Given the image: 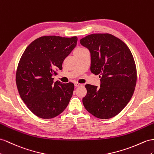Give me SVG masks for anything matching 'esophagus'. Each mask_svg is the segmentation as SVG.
I'll return each instance as SVG.
<instances>
[{
  "mask_svg": "<svg viewBox=\"0 0 154 154\" xmlns=\"http://www.w3.org/2000/svg\"><path fill=\"white\" fill-rule=\"evenodd\" d=\"M75 86H76V87H79V86H82V84H80V83H78V82H75Z\"/></svg>",
  "mask_w": 154,
  "mask_h": 154,
  "instance_id": "34e87169",
  "label": "esophagus"
}]
</instances>
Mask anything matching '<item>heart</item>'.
<instances>
[{
  "label": "heart",
  "instance_id": "b5f03b06",
  "mask_svg": "<svg viewBox=\"0 0 154 154\" xmlns=\"http://www.w3.org/2000/svg\"><path fill=\"white\" fill-rule=\"evenodd\" d=\"M84 49H82V48H79V49H77L75 51V53H77V52H80V51H83Z\"/></svg>",
  "mask_w": 154,
  "mask_h": 154
}]
</instances>
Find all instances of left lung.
<instances>
[{"instance_id": "obj_1", "label": "left lung", "mask_w": 154, "mask_h": 154, "mask_svg": "<svg viewBox=\"0 0 154 154\" xmlns=\"http://www.w3.org/2000/svg\"><path fill=\"white\" fill-rule=\"evenodd\" d=\"M80 43L91 54L90 71L101 78L100 88L85 85L82 103L93 116L111 118L124 109L135 91L137 75L133 54L124 42L107 33L90 34Z\"/></svg>"}]
</instances>
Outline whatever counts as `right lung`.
I'll list each match as a JSON object with an SVG mask.
<instances>
[{
	"instance_id": "1",
	"label": "right lung",
	"mask_w": 154,
	"mask_h": 154,
	"mask_svg": "<svg viewBox=\"0 0 154 154\" xmlns=\"http://www.w3.org/2000/svg\"><path fill=\"white\" fill-rule=\"evenodd\" d=\"M77 37L45 36L26 47L15 75L22 100L35 115L50 119L61 114L73 95L72 82H53V75L62 69V63L77 45Z\"/></svg>"
}]
</instances>
